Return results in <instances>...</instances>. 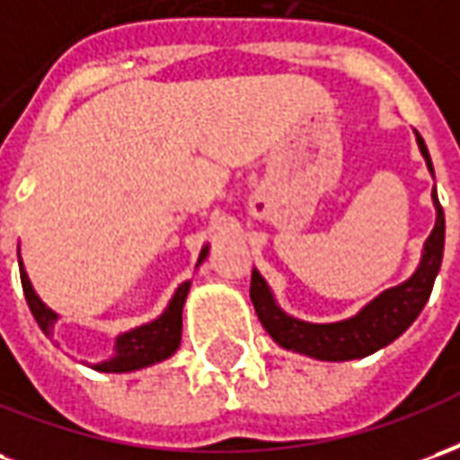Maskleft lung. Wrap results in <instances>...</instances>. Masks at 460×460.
<instances>
[{
    "mask_svg": "<svg viewBox=\"0 0 460 460\" xmlns=\"http://www.w3.org/2000/svg\"><path fill=\"white\" fill-rule=\"evenodd\" d=\"M416 140H419L429 170L434 174V164H431L429 150H426L419 132H416ZM431 197L436 204V226L431 236L426 239L421 266L406 283L385 290L379 298L359 310L355 318L330 323V325H313V323L290 318L276 305V300L270 296L266 280L261 279L259 270H253L251 273V303L256 308L261 325L266 328L270 338L286 349H296V352L315 357V359H328V362L367 357L376 352L379 347L394 342L424 310L426 300L434 288L436 273L441 269V259H444L446 219L438 197H436V187Z\"/></svg>",
    "mask_w": 460,
    "mask_h": 460,
    "instance_id": "obj_1",
    "label": "left lung"
}]
</instances>
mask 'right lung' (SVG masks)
I'll return each instance as SVG.
<instances>
[{
  "label": "right lung",
  "instance_id": "right-lung-1",
  "mask_svg": "<svg viewBox=\"0 0 460 460\" xmlns=\"http://www.w3.org/2000/svg\"><path fill=\"white\" fill-rule=\"evenodd\" d=\"M209 249H201L199 263L207 259ZM19 276H22V288H24L26 303H29V310L31 315L39 323V328L44 330L46 335H51V328L56 323V313L49 310L39 300V296L31 288L29 283V276H26L24 263L19 259ZM187 290H190V283H181L180 288L174 290L170 305L162 313L160 318L152 320L142 328H135L130 332H125L115 342V355L103 362V365H95V369L101 372H132V369H140V367L155 365L160 359H167V357L180 347L181 340V308H184V298H187Z\"/></svg>",
  "mask_w": 460,
  "mask_h": 460
}]
</instances>
